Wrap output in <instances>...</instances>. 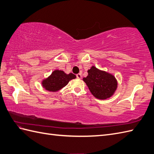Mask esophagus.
I'll return each instance as SVG.
<instances>
[{
  "mask_svg": "<svg viewBox=\"0 0 154 154\" xmlns=\"http://www.w3.org/2000/svg\"><path fill=\"white\" fill-rule=\"evenodd\" d=\"M76 76H77V78H78V79H81V78H82V74L80 73L78 74H76Z\"/></svg>",
  "mask_w": 154,
  "mask_h": 154,
  "instance_id": "obj_1",
  "label": "esophagus"
}]
</instances>
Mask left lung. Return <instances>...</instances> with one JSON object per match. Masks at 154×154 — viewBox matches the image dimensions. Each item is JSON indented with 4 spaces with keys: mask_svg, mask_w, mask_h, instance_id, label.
<instances>
[{
    "mask_svg": "<svg viewBox=\"0 0 154 154\" xmlns=\"http://www.w3.org/2000/svg\"><path fill=\"white\" fill-rule=\"evenodd\" d=\"M88 75L83 78L90 92L95 98L105 100L113 96L118 88V81L113 74L92 66Z\"/></svg>",
    "mask_w": 154,
    "mask_h": 154,
    "instance_id": "8db88e82",
    "label": "left lung"
}]
</instances>
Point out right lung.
I'll use <instances>...</instances> for the list:
<instances>
[{
  "label": "right lung",
  "mask_w": 154,
  "mask_h": 154,
  "mask_svg": "<svg viewBox=\"0 0 154 154\" xmlns=\"http://www.w3.org/2000/svg\"><path fill=\"white\" fill-rule=\"evenodd\" d=\"M76 78V75L72 73L66 74L63 70H55L50 76L42 80L41 84L47 91L56 92L66 86L70 80Z\"/></svg>",
  "instance_id": "1"
}]
</instances>
